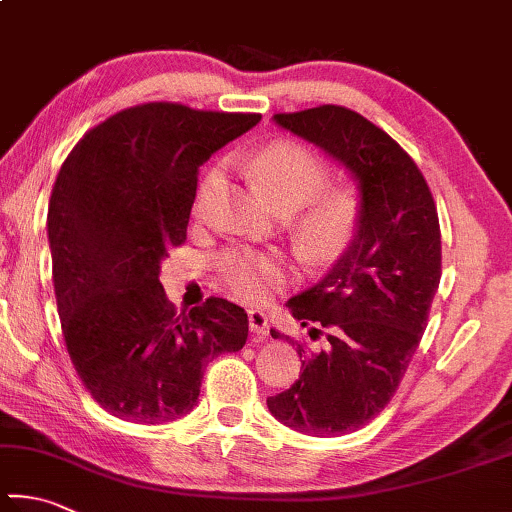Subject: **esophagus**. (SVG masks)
Masks as SVG:
<instances>
[{
    "label": "esophagus",
    "mask_w": 512,
    "mask_h": 512,
    "mask_svg": "<svg viewBox=\"0 0 512 512\" xmlns=\"http://www.w3.org/2000/svg\"><path fill=\"white\" fill-rule=\"evenodd\" d=\"M248 324L257 336H268V318L262 311H248Z\"/></svg>",
    "instance_id": "1"
}]
</instances>
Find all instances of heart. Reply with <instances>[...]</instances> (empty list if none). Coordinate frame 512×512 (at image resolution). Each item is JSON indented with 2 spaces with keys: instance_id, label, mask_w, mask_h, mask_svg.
<instances>
[{
  "instance_id": "b5f03b06",
  "label": "heart",
  "mask_w": 512,
  "mask_h": 512,
  "mask_svg": "<svg viewBox=\"0 0 512 512\" xmlns=\"http://www.w3.org/2000/svg\"><path fill=\"white\" fill-rule=\"evenodd\" d=\"M259 188L275 208L297 210L309 203L297 224V239L313 264H329L358 237L362 197L351 185L329 188L331 170L322 156L302 141L284 138L264 145L248 159ZM224 170L212 165L194 194V212L203 215L221 188ZM217 273L239 300L264 304L291 280V266L280 255L253 248H232L217 259Z\"/></svg>"
}]
</instances>
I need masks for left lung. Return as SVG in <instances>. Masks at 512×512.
Wrapping results in <instances>:
<instances>
[{"label": "left lung", "instance_id": "left-lung-1", "mask_svg": "<svg viewBox=\"0 0 512 512\" xmlns=\"http://www.w3.org/2000/svg\"><path fill=\"white\" fill-rule=\"evenodd\" d=\"M275 123L349 167L360 183L362 224L327 277L288 300L324 347L295 340L300 378L266 403L302 434H349L392 401L423 338L441 282L439 215L412 156L358 111L320 105L275 114Z\"/></svg>", "mask_w": 512, "mask_h": 512}]
</instances>
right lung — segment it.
<instances>
[{"label":"right lung","instance_id":"right-lung-1","mask_svg":"<svg viewBox=\"0 0 512 512\" xmlns=\"http://www.w3.org/2000/svg\"><path fill=\"white\" fill-rule=\"evenodd\" d=\"M259 118L143 102L91 127L60 167L46 226L64 345L87 392L123 421L185 416L208 362L246 345L241 306L208 297L176 315L159 271L188 237L199 167Z\"/></svg>","mask_w":512,"mask_h":512}]
</instances>
